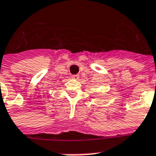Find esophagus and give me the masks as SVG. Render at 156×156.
<instances>
[{"label":"esophagus","instance_id":"esophagus-1","mask_svg":"<svg viewBox=\"0 0 156 156\" xmlns=\"http://www.w3.org/2000/svg\"><path fill=\"white\" fill-rule=\"evenodd\" d=\"M72 78H73V79H78L79 76L78 74H74V75H72Z\"/></svg>","mask_w":156,"mask_h":156}]
</instances>
